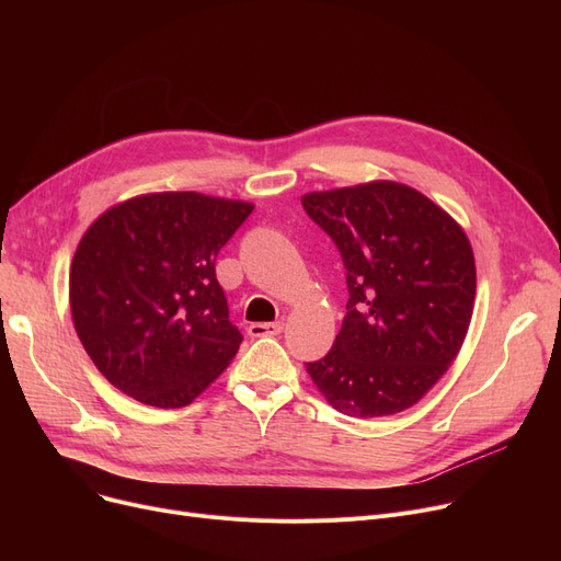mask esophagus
Returning a JSON list of instances; mask_svg holds the SVG:
<instances>
[{
	"label": "esophagus",
	"instance_id": "34e87169",
	"mask_svg": "<svg viewBox=\"0 0 561 561\" xmlns=\"http://www.w3.org/2000/svg\"><path fill=\"white\" fill-rule=\"evenodd\" d=\"M282 330H284V322L277 320V322H252L248 332L252 339H259V336H277L282 334Z\"/></svg>",
	"mask_w": 561,
	"mask_h": 561
}]
</instances>
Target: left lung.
I'll list each match as a JSON object with an SVG mask.
<instances>
[{"instance_id":"left-lung-1","label":"left lung","mask_w":561,"mask_h":561,"mask_svg":"<svg viewBox=\"0 0 561 561\" xmlns=\"http://www.w3.org/2000/svg\"><path fill=\"white\" fill-rule=\"evenodd\" d=\"M302 206L336 243L350 293L332 350L307 373L345 416L398 414L459 355L476 305L473 248L440 206L398 182L307 193Z\"/></svg>"}]
</instances>
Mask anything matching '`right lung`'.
<instances>
[{"instance_id":"add662e5","label":"right lung","mask_w":561,"mask_h":561,"mask_svg":"<svg viewBox=\"0 0 561 561\" xmlns=\"http://www.w3.org/2000/svg\"><path fill=\"white\" fill-rule=\"evenodd\" d=\"M254 204L202 193L121 202L72 259L70 309L88 357L142 404H191L243 341L229 322L216 256Z\"/></svg>"}]
</instances>
